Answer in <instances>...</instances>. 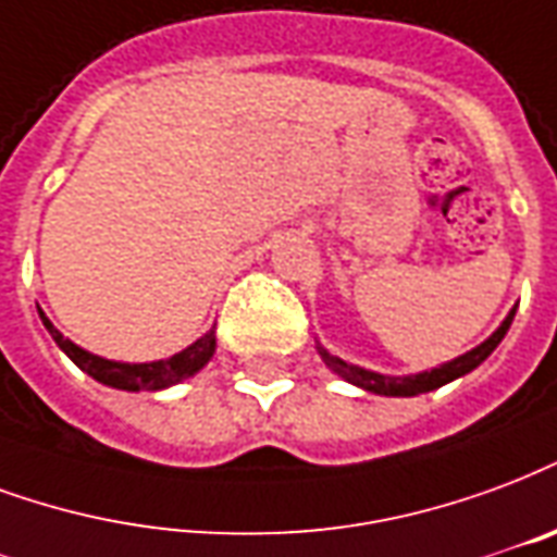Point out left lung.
Wrapping results in <instances>:
<instances>
[{
    "label": "left lung",
    "instance_id": "left-lung-1",
    "mask_svg": "<svg viewBox=\"0 0 557 557\" xmlns=\"http://www.w3.org/2000/svg\"><path fill=\"white\" fill-rule=\"evenodd\" d=\"M513 312H517V310H510L508 319L502 321V327H498V331L493 333L487 342H481L478 348L467 351L463 357H457V360L446 362V366H440V369H431V372H422V374H407V377H386V374L366 372V369H360V366H351V362L339 360V357H333V354H327L324 348H321V357H324V362H327V366H331L333 372L339 374V377H345V381L354 383V386H362V389H369V393H377V395L431 393V389H436V386H443V383L455 381V377H460V374L472 372L475 366H481V362L487 360L490 354L496 351L498 342L505 339V333H508L510 321H513Z\"/></svg>",
    "mask_w": 557,
    "mask_h": 557
}]
</instances>
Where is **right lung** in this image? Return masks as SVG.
I'll list each match as a JSON object with an SVG mask.
<instances>
[{
	"instance_id": "obj_1",
	"label": "right lung",
	"mask_w": 557,
	"mask_h": 557,
	"mask_svg": "<svg viewBox=\"0 0 557 557\" xmlns=\"http://www.w3.org/2000/svg\"><path fill=\"white\" fill-rule=\"evenodd\" d=\"M40 319L47 324V331L52 333V339L59 342V348L67 354L70 360L79 366L82 372H88L94 381L106 383V386H114V389H129V393H138V389H164L171 383H180L185 377H191L195 372H200L206 362L212 360L215 354V331H209L206 336L188 345L185 351L168 357V360L156 362H114L102 360L97 354H88L79 345H73L70 339H64L49 319L40 312Z\"/></svg>"
}]
</instances>
